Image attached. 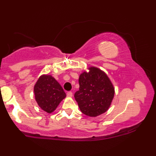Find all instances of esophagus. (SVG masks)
I'll use <instances>...</instances> for the list:
<instances>
[{
    "instance_id": "esophagus-1",
    "label": "esophagus",
    "mask_w": 156,
    "mask_h": 156,
    "mask_svg": "<svg viewBox=\"0 0 156 156\" xmlns=\"http://www.w3.org/2000/svg\"><path fill=\"white\" fill-rule=\"evenodd\" d=\"M72 92H67V97H72Z\"/></svg>"
}]
</instances>
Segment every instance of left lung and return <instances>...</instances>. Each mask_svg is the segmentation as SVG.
I'll use <instances>...</instances> for the list:
<instances>
[{
    "label": "left lung",
    "instance_id": "left-lung-1",
    "mask_svg": "<svg viewBox=\"0 0 156 156\" xmlns=\"http://www.w3.org/2000/svg\"><path fill=\"white\" fill-rule=\"evenodd\" d=\"M79 76V90L74 94L82 113L97 117L110 107L115 95V88L105 73L98 68H88Z\"/></svg>",
    "mask_w": 156,
    "mask_h": 156
}]
</instances>
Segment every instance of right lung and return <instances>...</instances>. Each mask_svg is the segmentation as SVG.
Here are the masks:
<instances>
[{"instance_id": "obj_1", "label": "right lung", "mask_w": 156, "mask_h": 156, "mask_svg": "<svg viewBox=\"0 0 156 156\" xmlns=\"http://www.w3.org/2000/svg\"><path fill=\"white\" fill-rule=\"evenodd\" d=\"M35 101L42 110L51 113L66 94L61 85L51 75H42L34 86Z\"/></svg>"}]
</instances>
